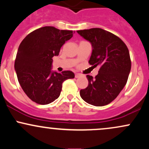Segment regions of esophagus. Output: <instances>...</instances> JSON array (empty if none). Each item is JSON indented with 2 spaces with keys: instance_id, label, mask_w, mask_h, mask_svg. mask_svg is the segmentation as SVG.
<instances>
[{
  "instance_id": "1",
  "label": "esophagus",
  "mask_w": 149,
  "mask_h": 149,
  "mask_svg": "<svg viewBox=\"0 0 149 149\" xmlns=\"http://www.w3.org/2000/svg\"><path fill=\"white\" fill-rule=\"evenodd\" d=\"M80 73H76V74H75V77H76V78H78V77H80Z\"/></svg>"
}]
</instances>
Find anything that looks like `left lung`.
Returning a JSON list of instances; mask_svg holds the SVG:
<instances>
[{
  "label": "left lung",
  "instance_id": "8db88e82",
  "mask_svg": "<svg viewBox=\"0 0 149 149\" xmlns=\"http://www.w3.org/2000/svg\"><path fill=\"white\" fill-rule=\"evenodd\" d=\"M77 32L92 45L89 64L100 67L95 78L87 75L88 85L80 90V97L95 107L107 105L115 100L127 83L131 69L127 45L117 36L100 28Z\"/></svg>",
  "mask_w": 149,
  "mask_h": 149
}]
</instances>
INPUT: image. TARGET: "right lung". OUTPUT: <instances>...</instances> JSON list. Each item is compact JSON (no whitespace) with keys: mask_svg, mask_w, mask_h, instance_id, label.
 <instances>
[{"mask_svg":"<svg viewBox=\"0 0 149 149\" xmlns=\"http://www.w3.org/2000/svg\"><path fill=\"white\" fill-rule=\"evenodd\" d=\"M73 31L44 26L31 32L20 43L15 61L17 79L22 90L33 102L48 104L60 95L62 83L75 77L71 71H51L52 59L59 55Z\"/></svg>","mask_w":149,"mask_h":149,"instance_id":"1","label":"right lung"}]
</instances>
